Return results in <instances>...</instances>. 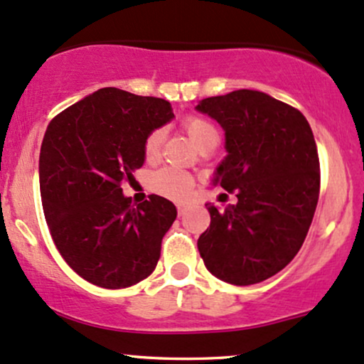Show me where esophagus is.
Masks as SVG:
<instances>
[{"instance_id":"obj_1","label":"esophagus","mask_w":364,"mask_h":364,"mask_svg":"<svg viewBox=\"0 0 364 364\" xmlns=\"http://www.w3.org/2000/svg\"><path fill=\"white\" fill-rule=\"evenodd\" d=\"M187 208H189V205H187V203H178V205H177L178 215H181V217H182V215L187 212Z\"/></svg>"}]
</instances>
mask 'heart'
<instances>
[{
    "label": "heart",
    "mask_w": 364,
    "mask_h": 364,
    "mask_svg": "<svg viewBox=\"0 0 364 364\" xmlns=\"http://www.w3.org/2000/svg\"><path fill=\"white\" fill-rule=\"evenodd\" d=\"M183 128H186L187 135L191 136V140L196 146L205 142L210 136L217 135L212 124L206 119L198 118V116H189V118L183 121ZM163 139H165V132L163 130H154L147 136L146 146H144V152H146L147 159H154L158 156ZM193 186L194 178L187 171L175 166L161 168V170H158L151 177V189L170 199H187L193 193Z\"/></svg>",
    "instance_id": "1"
}]
</instances>
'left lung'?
<instances>
[{
  "label": "left lung",
  "mask_w": 364,
  "mask_h": 364,
  "mask_svg": "<svg viewBox=\"0 0 364 364\" xmlns=\"http://www.w3.org/2000/svg\"><path fill=\"white\" fill-rule=\"evenodd\" d=\"M225 132L215 186L236 191V205L206 203L210 228L198 250L215 277L236 287L277 274L299 253L319 198V159L307 119L257 90L199 100Z\"/></svg>",
  "instance_id": "obj_1"
}]
</instances>
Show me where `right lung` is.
Returning a JSON list of instances; mask_svg holds the SVG:
<instances>
[{
  "label": "right lung",
  "instance_id": "right-lung-1",
  "mask_svg": "<svg viewBox=\"0 0 364 364\" xmlns=\"http://www.w3.org/2000/svg\"><path fill=\"white\" fill-rule=\"evenodd\" d=\"M170 102L100 88L52 119L40 152L46 224L69 267L118 290L156 269L161 240L177 218L166 198L132 206L121 189L146 161L152 132L173 119Z\"/></svg>",
  "mask_w": 364,
  "mask_h": 364
}]
</instances>
